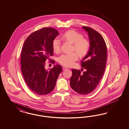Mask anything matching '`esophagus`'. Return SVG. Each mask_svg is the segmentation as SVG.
I'll use <instances>...</instances> for the list:
<instances>
[{
	"instance_id": "34e87169",
	"label": "esophagus",
	"mask_w": 129,
	"mask_h": 129,
	"mask_svg": "<svg viewBox=\"0 0 129 129\" xmlns=\"http://www.w3.org/2000/svg\"><path fill=\"white\" fill-rule=\"evenodd\" d=\"M66 69H67V68L66 67H62V70H66Z\"/></svg>"
}]
</instances>
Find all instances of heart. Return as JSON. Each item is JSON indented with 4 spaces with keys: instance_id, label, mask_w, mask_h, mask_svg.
<instances>
[{
    "instance_id": "obj_1",
    "label": "heart",
    "mask_w": 129,
    "mask_h": 129,
    "mask_svg": "<svg viewBox=\"0 0 129 129\" xmlns=\"http://www.w3.org/2000/svg\"><path fill=\"white\" fill-rule=\"evenodd\" d=\"M61 39L69 42L73 44V49L76 51L80 56H85L88 52L90 48V43L83 38V36L74 30H70L65 33L61 36ZM61 41L56 37L53 40L52 47L55 52H59L60 50ZM78 55L76 52L63 54L58 58V61L64 66H73L75 62L78 60Z\"/></svg>"
}]
</instances>
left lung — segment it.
<instances>
[{"mask_svg": "<svg viewBox=\"0 0 129 129\" xmlns=\"http://www.w3.org/2000/svg\"><path fill=\"white\" fill-rule=\"evenodd\" d=\"M88 35L90 49L81 61V67L86 71L73 69L70 79V85L78 94H87L96 87L104 73L107 59V48L101 35L94 29L83 26Z\"/></svg>", "mask_w": 129, "mask_h": 129, "instance_id": "left-lung-1", "label": "left lung"}]
</instances>
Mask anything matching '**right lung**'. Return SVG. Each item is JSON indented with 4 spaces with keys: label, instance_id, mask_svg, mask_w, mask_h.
I'll return each mask as SVG.
<instances>
[{
    "label": "right lung",
    "instance_id": "right-lung-1",
    "mask_svg": "<svg viewBox=\"0 0 129 129\" xmlns=\"http://www.w3.org/2000/svg\"><path fill=\"white\" fill-rule=\"evenodd\" d=\"M59 35L53 28H43L33 33L23 43L21 70L25 82L35 94L45 95L51 93L62 70L59 65H54L51 70L45 68L46 59L53 55L52 41Z\"/></svg>",
    "mask_w": 129,
    "mask_h": 129
}]
</instances>
